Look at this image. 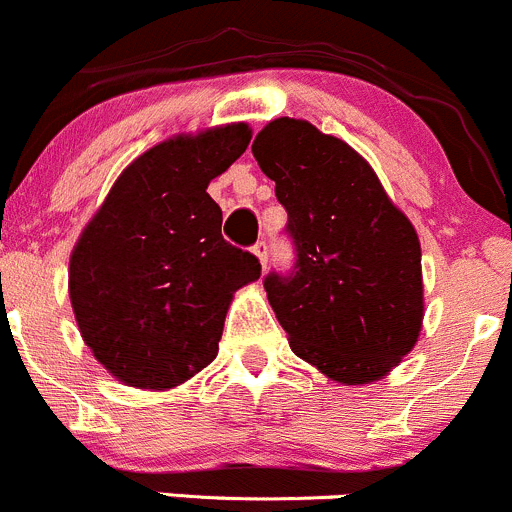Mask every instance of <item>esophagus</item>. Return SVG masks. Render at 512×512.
Returning a JSON list of instances; mask_svg holds the SVG:
<instances>
[{
  "mask_svg": "<svg viewBox=\"0 0 512 512\" xmlns=\"http://www.w3.org/2000/svg\"><path fill=\"white\" fill-rule=\"evenodd\" d=\"M254 254L258 258V263H261V268L268 266V246L266 241H258V244L254 246Z\"/></svg>",
  "mask_w": 512,
  "mask_h": 512,
  "instance_id": "esophagus-1",
  "label": "esophagus"
}]
</instances>
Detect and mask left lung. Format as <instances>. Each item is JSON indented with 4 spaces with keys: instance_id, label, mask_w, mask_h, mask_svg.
I'll return each instance as SVG.
<instances>
[{
    "instance_id": "left-lung-1",
    "label": "left lung",
    "mask_w": 512,
    "mask_h": 512,
    "mask_svg": "<svg viewBox=\"0 0 512 512\" xmlns=\"http://www.w3.org/2000/svg\"><path fill=\"white\" fill-rule=\"evenodd\" d=\"M296 244V273L263 281L288 346L331 381H381L413 351L426 316L421 241L373 166L311 121L281 116L256 134Z\"/></svg>"
}]
</instances>
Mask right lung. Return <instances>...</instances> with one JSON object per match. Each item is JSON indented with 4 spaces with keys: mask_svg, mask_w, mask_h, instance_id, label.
Here are the masks:
<instances>
[{
    "mask_svg": "<svg viewBox=\"0 0 512 512\" xmlns=\"http://www.w3.org/2000/svg\"><path fill=\"white\" fill-rule=\"evenodd\" d=\"M244 121L176 134L136 156L79 234L69 298L91 356L124 386L169 391L219 353L234 293L261 276L226 244L206 189L246 151Z\"/></svg>",
    "mask_w": 512,
    "mask_h": 512,
    "instance_id": "add662e5",
    "label": "right lung"
}]
</instances>
